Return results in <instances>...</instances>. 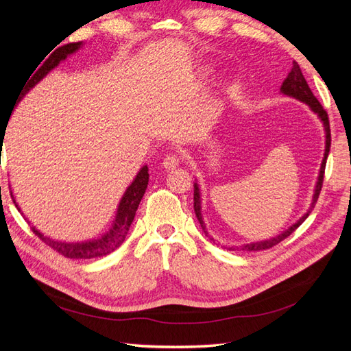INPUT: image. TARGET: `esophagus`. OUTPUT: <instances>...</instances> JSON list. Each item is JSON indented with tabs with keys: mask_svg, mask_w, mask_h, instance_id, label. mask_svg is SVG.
<instances>
[{
	"mask_svg": "<svg viewBox=\"0 0 351 351\" xmlns=\"http://www.w3.org/2000/svg\"><path fill=\"white\" fill-rule=\"evenodd\" d=\"M180 162H182V156L177 155V154H169V155H167V156L164 158L162 165H164V168H167V169H173V168L178 167Z\"/></svg>",
	"mask_w": 351,
	"mask_h": 351,
	"instance_id": "34e87169",
	"label": "esophagus"
}]
</instances>
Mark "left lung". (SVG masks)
<instances>
[{
  "instance_id": "left-lung-1",
  "label": "left lung",
  "mask_w": 351,
  "mask_h": 351,
  "mask_svg": "<svg viewBox=\"0 0 351 351\" xmlns=\"http://www.w3.org/2000/svg\"><path fill=\"white\" fill-rule=\"evenodd\" d=\"M281 92L284 95H289V97L291 98H295L299 99L304 104L309 105V108L319 117L321 121L324 123V127H325V137H326V143H325V154H324V159H322V164H321V169H319V177H317V182H316V187H315V193H313V199H312V205L309 208V210L306 212V214L295 222V224H293L289 230H285L284 232H281L280 236L277 237H272L269 240H263V241H256V243H249V244H243V246L240 247H236V249H241L243 252H256V250H265V249H271L274 247L275 244H278L280 241H282L284 239L289 237L293 231L297 230V227H300L303 224V221L309 217L311 210L315 208V204L317 197H319V193H321V189H322V183H324V174H325V165H326V158H328V154H329V147H331V130H329V120H328V114L326 111L324 110V107L321 105V102L316 99L315 95L312 93L309 84H307L303 73L299 67V64H297L295 61H293V67H291V71L289 73V76L285 77V80L282 82L281 84ZM193 208H195V214L197 217V221L199 224L202 227V230H204L205 234L210 239L209 232L206 230V226L204 222V218H202V210H200V190H199V186L197 183H195V193H193ZM214 240V239H210ZM230 250H234V247H228Z\"/></svg>"
}]
</instances>
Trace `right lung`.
<instances>
[{"instance_id":"right-lung-1","label":"right lung","mask_w":351,"mask_h":351,"mask_svg":"<svg viewBox=\"0 0 351 351\" xmlns=\"http://www.w3.org/2000/svg\"><path fill=\"white\" fill-rule=\"evenodd\" d=\"M80 47H82V42H73V44L62 45V47H60L58 49L52 52V54L48 57V60H45V62L40 67L36 66V69L34 70L36 73H34L32 71L29 74V77L25 82L22 92H20L19 98H17L14 105H17L20 101H22L25 98V95L32 88H34L36 83H39L42 79H44L52 69H56L62 60H66L70 54L76 52ZM1 142H3V139H1ZM147 182H149V173H147V167L143 165L141 168V171L137 173V176L134 177L132 184L127 187V190L124 192V195L120 200L119 209H117L115 219L112 221L111 228L99 239H93V240L82 241V243H67V241L52 240V239L42 234V232L38 231L35 227H32V231H34L35 234L45 244H48L51 249H54L56 252L62 254L64 258L92 259V258L105 256V254H110L117 247H120L121 243L125 240L127 232H129V228H130L132 222L134 219L137 206H139L141 200H142V197L146 192ZM12 197H13L16 208L20 210L19 205L16 204L13 193H12ZM20 212H22V210H20Z\"/></svg>"}]
</instances>
